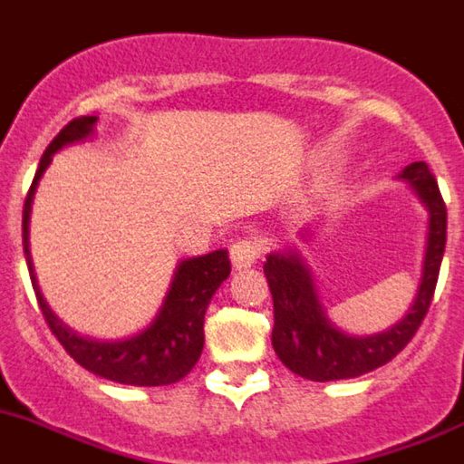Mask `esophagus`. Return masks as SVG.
Returning <instances> with one entry per match:
<instances>
[{"instance_id":"obj_1","label":"esophagus","mask_w":464,"mask_h":464,"mask_svg":"<svg viewBox=\"0 0 464 464\" xmlns=\"http://www.w3.org/2000/svg\"><path fill=\"white\" fill-rule=\"evenodd\" d=\"M259 253H262V246L253 239H239L237 244L229 246V259H232V266L237 271L253 266L259 259Z\"/></svg>"}]
</instances>
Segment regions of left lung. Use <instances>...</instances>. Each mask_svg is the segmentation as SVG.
Returning a JSON list of instances; mask_svg holds the SVG:
<instances>
[{"label": "left lung", "instance_id": "8db88e82", "mask_svg": "<svg viewBox=\"0 0 464 464\" xmlns=\"http://www.w3.org/2000/svg\"><path fill=\"white\" fill-rule=\"evenodd\" d=\"M399 178L428 207L430 227L419 294L408 314L390 330L367 337L342 333L325 316L312 273L301 255L289 250L266 257L264 276L273 295V348L286 369L307 381H343L382 367L408 346L430 307L447 244V205L438 179L423 161L405 166Z\"/></svg>", "mask_w": 464, "mask_h": 464}]
</instances>
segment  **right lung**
Here are the masks:
<instances>
[{
    "label": "right lung",
    "mask_w": 464,
    "mask_h": 464,
    "mask_svg": "<svg viewBox=\"0 0 464 464\" xmlns=\"http://www.w3.org/2000/svg\"><path fill=\"white\" fill-rule=\"evenodd\" d=\"M95 122L97 116H82L70 121L47 145L45 154L38 163L36 178L31 182L24 200V211H22V246H24L31 285L36 291V301L41 305L47 325L77 364H82L95 376L122 382V385H170V382L182 381L196 367L198 357H200L202 346H205V328L202 325H205L207 305H209L216 289L223 285V280H227L229 271H232L227 250H214V253L202 255V257L179 262L169 295H166V301H163L161 310L154 316L152 324L134 337L118 339V342H100V339L82 337L74 330H70L45 303L36 285L34 266H31L29 214L38 179L50 166L52 154L59 152L63 145L88 139L92 134Z\"/></svg>",
    "instance_id": "right-lung-1"
}]
</instances>
